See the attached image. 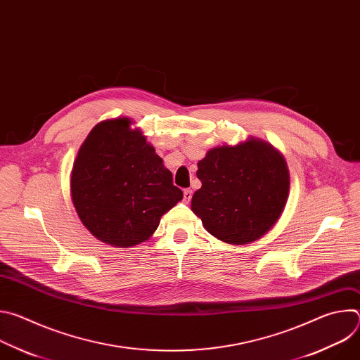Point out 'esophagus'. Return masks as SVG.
Here are the masks:
<instances>
[{
  "instance_id": "1",
  "label": "esophagus",
  "mask_w": 360,
  "mask_h": 360,
  "mask_svg": "<svg viewBox=\"0 0 360 360\" xmlns=\"http://www.w3.org/2000/svg\"><path fill=\"white\" fill-rule=\"evenodd\" d=\"M191 198H192V191L191 189H185L184 191V200L188 203L191 200Z\"/></svg>"
}]
</instances>
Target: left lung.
<instances>
[{
	"instance_id": "left-lung-1",
	"label": "left lung",
	"mask_w": 360,
	"mask_h": 360,
	"mask_svg": "<svg viewBox=\"0 0 360 360\" xmlns=\"http://www.w3.org/2000/svg\"><path fill=\"white\" fill-rule=\"evenodd\" d=\"M196 176L202 186L192 196V211L211 235L232 245L264 236L289 195L282 153L256 138L210 149L198 162Z\"/></svg>"
}]
</instances>
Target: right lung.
I'll return each instance as SVG.
<instances>
[{"instance_id":"1","label":"right lung","mask_w":360,"mask_h":360,"mask_svg":"<svg viewBox=\"0 0 360 360\" xmlns=\"http://www.w3.org/2000/svg\"><path fill=\"white\" fill-rule=\"evenodd\" d=\"M129 125L128 118L95 125L71 174L81 222L96 239L121 248L149 239L184 196L153 146Z\"/></svg>"}]
</instances>
